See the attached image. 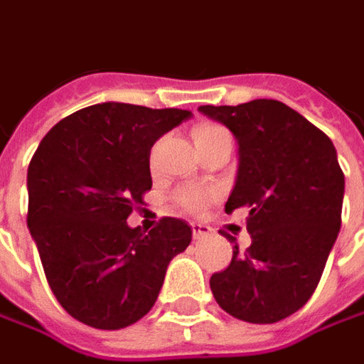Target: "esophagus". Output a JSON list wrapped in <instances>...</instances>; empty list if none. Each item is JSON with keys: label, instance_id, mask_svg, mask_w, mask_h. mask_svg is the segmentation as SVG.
I'll return each instance as SVG.
<instances>
[{"label": "esophagus", "instance_id": "obj_1", "mask_svg": "<svg viewBox=\"0 0 364 364\" xmlns=\"http://www.w3.org/2000/svg\"><path fill=\"white\" fill-rule=\"evenodd\" d=\"M192 234H194V240H200V237H204V235L212 234V228L204 224V222H194V224H192Z\"/></svg>", "mask_w": 364, "mask_h": 364}]
</instances>
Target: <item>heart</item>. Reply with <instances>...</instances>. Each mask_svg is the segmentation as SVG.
Here are the masks:
<instances>
[{
  "label": "heart",
  "instance_id": "obj_1",
  "mask_svg": "<svg viewBox=\"0 0 364 364\" xmlns=\"http://www.w3.org/2000/svg\"><path fill=\"white\" fill-rule=\"evenodd\" d=\"M192 136L196 142V149H204L218 142H232L230 132L218 122H200L192 130ZM208 200H210V194L204 190H184L178 194V202L188 210H200L202 206H206Z\"/></svg>",
  "mask_w": 364,
  "mask_h": 364
}]
</instances>
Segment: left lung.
<instances>
[{"label": "left lung", "instance_id": "obj_1", "mask_svg": "<svg viewBox=\"0 0 364 364\" xmlns=\"http://www.w3.org/2000/svg\"><path fill=\"white\" fill-rule=\"evenodd\" d=\"M198 110L237 140L225 212L245 208L252 235L245 252L234 245L232 263L210 277V287L235 319L277 323L309 301L339 235L345 174L337 150L323 130L273 99Z\"/></svg>", "mask_w": 364, "mask_h": 364}]
</instances>
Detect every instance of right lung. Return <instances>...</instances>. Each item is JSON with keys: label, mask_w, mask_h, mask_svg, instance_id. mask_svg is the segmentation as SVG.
Listing matches in <instances>:
<instances>
[{"label": "right lung", "mask_w": 364, "mask_h": 364, "mask_svg": "<svg viewBox=\"0 0 364 364\" xmlns=\"http://www.w3.org/2000/svg\"><path fill=\"white\" fill-rule=\"evenodd\" d=\"M192 117L182 109L101 102L53 127L27 170V225L53 295L89 327L117 331L156 303L192 228L162 218L149 234L127 218L152 188L150 149Z\"/></svg>", "instance_id": "obj_1"}]
</instances>
